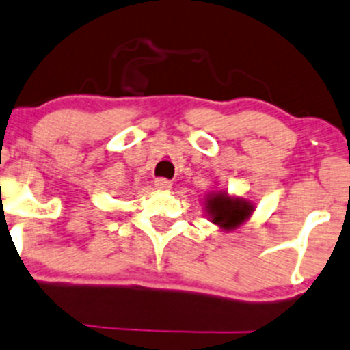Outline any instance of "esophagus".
Wrapping results in <instances>:
<instances>
[{
    "mask_svg": "<svg viewBox=\"0 0 350 350\" xmlns=\"http://www.w3.org/2000/svg\"><path fill=\"white\" fill-rule=\"evenodd\" d=\"M172 186V183L169 181V179H165V178H159V179H155V188H159V189H169Z\"/></svg>",
    "mask_w": 350,
    "mask_h": 350,
    "instance_id": "34e87169",
    "label": "esophagus"
}]
</instances>
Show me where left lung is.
<instances>
[{
    "instance_id": "1",
    "label": "left lung",
    "mask_w": 350,
    "mask_h": 350,
    "mask_svg": "<svg viewBox=\"0 0 350 350\" xmlns=\"http://www.w3.org/2000/svg\"><path fill=\"white\" fill-rule=\"evenodd\" d=\"M205 205L212 215L213 222L219 224L224 229L237 227L250 217L251 212V206L246 202L227 198V195H224V193L208 196V202Z\"/></svg>"
}]
</instances>
